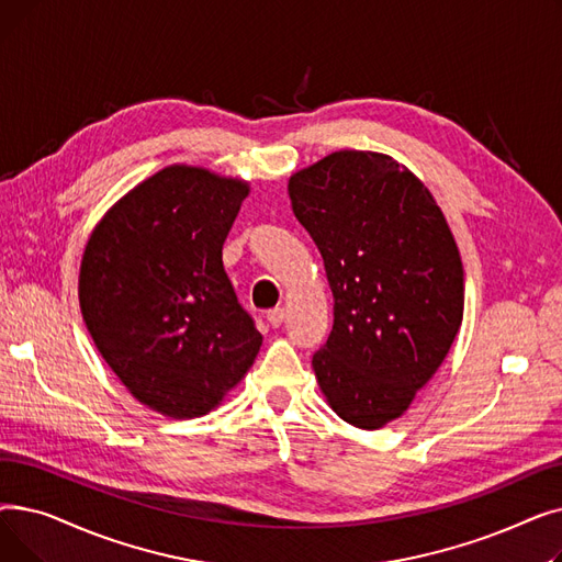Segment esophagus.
Instances as JSON below:
<instances>
[{
	"label": "esophagus",
	"mask_w": 562,
	"mask_h": 562,
	"mask_svg": "<svg viewBox=\"0 0 562 562\" xmlns=\"http://www.w3.org/2000/svg\"><path fill=\"white\" fill-rule=\"evenodd\" d=\"M284 316H286V312L282 307H276V310H269V314H266V321H269L273 328H280Z\"/></svg>",
	"instance_id": "1"
}]
</instances>
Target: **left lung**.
Segmentation results:
<instances>
[{
    "label": "left lung",
    "mask_w": 562,
    "mask_h": 562,
    "mask_svg": "<svg viewBox=\"0 0 562 562\" xmlns=\"http://www.w3.org/2000/svg\"><path fill=\"white\" fill-rule=\"evenodd\" d=\"M293 214L335 299L314 352L323 396L356 428L398 419L460 330L464 271L449 223L415 172L380 153L339 150L293 172Z\"/></svg>",
    "instance_id": "obj_1"
}]
</instances>
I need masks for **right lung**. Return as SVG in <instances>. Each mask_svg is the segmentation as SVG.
<instances>
[{"instance_id":"obj_1","label":"right lung","mask_w":562,"mask_h":562,"mask_svg":"<svg viewBox=\"0 0 562 562\" xmlns=\"http://www.w3.org/2000/svg\"><path fill=\"white\" fill-rule=\"evenodd\" d=\"M250 184L175 164L117 200L79 269V307L130 394L172 419L212 412L252 367L261 335L236 301L223 244Z\"/></svg>"}]
</instances>
